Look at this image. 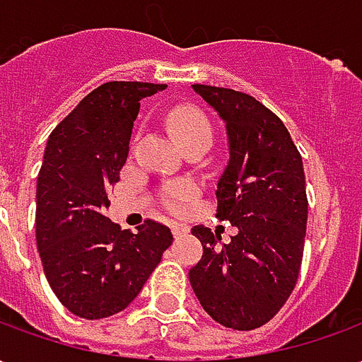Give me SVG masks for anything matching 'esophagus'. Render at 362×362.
Segmentation results:
<instances>
[{
    "label": "esophagus",
    "mask_w": 362,
    "mask_h": 362,
    "mask_svg": "<svg viewBox=\"0 0 362 362\" xmlns=\"http://www.w3.org/2000/svg\"><path fill=\"white\" fill-rule=\"evenodd\" d=\"M170 228H173L174 238H180V236H184L186 233H188V228L184 227V225H178V223H173V225H170Z\"/></svg>",
    "instance_id": "obj_1"
}]
</instances>
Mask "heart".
I'll list each match as a JSON object with an SVG mask.
<instances>
[{
  "instance_id": "heart-1",
  "label": "heart",
  "mask_w": 362,
  "mask_h": 362,
  "mask_svg": "<svg viewBox=\"0 0 362 362\" xmlns=\"http://www.w3.org/2000/svg\"><path fill=\"white\" fill-rule=\"evenodd\" d=\"M170 132L174 134V137L184 145V143L192 141L196 137H209L211 139V126L205 118L204 114H199L194 108H176V110L170 114ZM194 194V186L189 182H173L168 184L163 192V197H165V204L170 207V209H180L184 202H188L189 197Z\"/></svg>"
}]
</instances>
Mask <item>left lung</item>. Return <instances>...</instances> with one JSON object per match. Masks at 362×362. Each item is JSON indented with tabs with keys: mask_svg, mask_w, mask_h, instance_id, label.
Segmentation results:
<instances>
[{
	"mask_svg": "<svg viewBox=\"0 0 362 362\" xmlns=\"http://www.w3.org/2000/svg\"><path fill=\"white\" fill-rule=\"evenodd\" d=\"M219 114L228 163L217 182V217L236 227L221 244L211 228H192L204 256L189 283L215 322L238 332L264 326L293 293L303 262L308 202L300 153L287 127L254 96L192 85Z\"/></svg>",
	"mask_w": 362,
	"mask_h": 362,
	"instance_id": "left-lung-1",
	"label": "left lung"
}]
</instances>
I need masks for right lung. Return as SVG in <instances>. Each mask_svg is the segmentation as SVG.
I'll use <instances>...</instances> for the list:
<instances>
[{"label":"right lung","mask_w":362,"mask_h":362,"mask_svg":"<svg viewBox=\"0 0 362 362\" xmlns=\"http://www.w3.org/2000/svg\"><path fill=\"white\" fill-rule=\"evenodd\" d=\"M163 89L166 85L104 83L46 143L36 182V246L52 291L79 318L124 310L173 244L170 228L160 223L145 221L129 233L104 215L126 165L139 100Z\"/></svg>","instance_id":"1"}]
</instances>
